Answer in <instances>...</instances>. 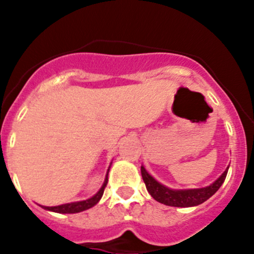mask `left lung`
<instances>
[{
	"label": "left lung",
	"mask_w": 254,
	"mask_h": 254,
	"mask_svg": "<svg viewBox=\"0 0 254 254\" xmlns=\"http://www.w3.org/2000/svg\"><path fill=\"white\" fill-rule=\"evenodd\" d=\"M227 171H229V167L226 168V171L214 183L210 184L209 187H205V188L171 189L168 187H165L163 184H161L160 182L156 181L152 176L148 175L145 167L141 166L142 179L146 184V189L151 194V196L155 200H157L158 203L177 207L196 206L199 204L206 201L210 196L214 195L219 190V188L224 183L225 178H226Z\"/></svg>",
	"instance_id": "left-lung-1"
}]
</instances>
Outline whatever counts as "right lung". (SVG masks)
<instances>
[{
  "label": "right lung",
  "mask_w": 254,
  "mask_h": 254,
  "mask_svg": "<svg viewBox=\"0 0 254 254\" xmlns=\"http://www.w3.org/2000/svg\"><path fill=\"white\" fill-rule=\"evenodd\" d=\"M108 172H109V170H108ZM108 172H107V176H106V179H104L103 186L101 187V189H99V190L97 191V194H94L92 198L87 199V200L63 204V205H58V206H43V207H44L45 210H50V211L59 212V214H75V212L84 211V210L94 206L99 200H101L102 195H103L104 188H106L107 183H108Z\"/></svg>",
  "instance_id": "add662e5"
}]
</instances>
